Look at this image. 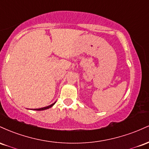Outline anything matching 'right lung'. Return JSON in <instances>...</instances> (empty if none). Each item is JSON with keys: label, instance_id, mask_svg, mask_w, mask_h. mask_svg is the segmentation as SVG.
<instances>
[{"label": "right lung", "instance_id": "1", "mask_svg": "<svg viewBox=\"0 0 149 149\" xmlns=\"http://www.w3.org/2000/svg\"><path fill=\"white\" fill-rule=\"evenodd\" d=\"M56 103V102H54V103H53L51 104V105L49 106H47V107H43V108H40V109H34L33 110H35V111H42V110H45V109H49L50 107H52L53 105H54V104Z\"/></svg>", "mask_w": 149, "mask_h": 149}]
</instances>
